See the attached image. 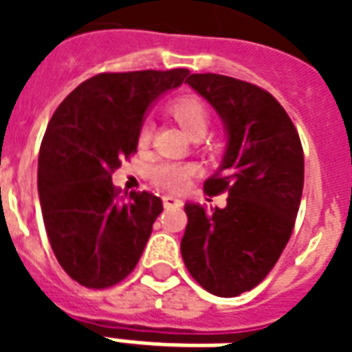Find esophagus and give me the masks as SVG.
I'll use <instances>...</instances> for the list:
<instances>
[{
	"label": "esophagus",
	"instance_id": "34e87169",
	"mask_svg": "<svg viewBox=\"0 0 352 352\" xmlns=\"http://www.w3.org/2000/svg\"><path fill=\"white\" fill-rule=\"evenodd\" d=\"M164 207H166V209H177V207H183V199L175 198V196H164Z\"/></svg>",
	"mask_w": 352,
	"mask_h": 352
}]
</instances>
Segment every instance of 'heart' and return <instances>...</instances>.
<instances>
[{
  "label": "heart",
  "mask_w": 352,
  "mask_h": 352,
  "mask_svg": "<svg viewBox=\"0 0 352 352\" xmlns=\"http://www.w3.org/2000/svg\"><path fill=\"white\" fill-rule=\"evenodd\" d=\"M169 111L192 139H201L211 128V115L207 111L206 103L194 96L179 98L177 101H173ZM151 135H153V124L145 122L139 130V143L146 145L151 141ZM192 173H194L192 166L179 164V162H158V164H154L153 171H151L154 183L158 184L162 190L168 192H177L184 188V184L188 183Z\"/></svg>",
  "instance_id": "1"
}]
</instances>
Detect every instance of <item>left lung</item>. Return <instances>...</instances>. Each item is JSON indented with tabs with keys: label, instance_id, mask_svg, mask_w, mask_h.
<instances>
[{
	"label": "left lung",
	"instance_id": "8db88e82",
	"mask_svg": "<svg viewBox=\"0 0 352 352\" xmlns=\"http://www.w3.org/2000/svg\"><path fill=\"white\" fill-rule=\"evenodd\" d=\"M186 82L224 124L226 151L204 190L228 192V204L184 206L181 254L207 292L234 298L264 280L290 239L303 190L302 143L287 111L256 85L214 73Z\"/></svg>",
	"mask_w": 352,
	"mask_h": 352
}]
</instances>
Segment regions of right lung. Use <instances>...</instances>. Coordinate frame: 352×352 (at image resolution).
I'll return each mask as SVG.
<instances>
[{"label": "right lung", "mask_w": 352, "mask_h": 352, "mask_svg": "<svg viewBox=\"0 0 352 352\" xmlns=\"http://www.w3.org/2000/svg\"><path fill=\"white\" fill-rule=\"evenodd\" d=\"M188 73H100L50 118L37 168L43 221L60 265L82 287H113L143 254L162 199L151 192L120 198L111 175L138 151L148 107Z\"/></svg>", "instance_id": "right-lung-1"}]
</instances>
